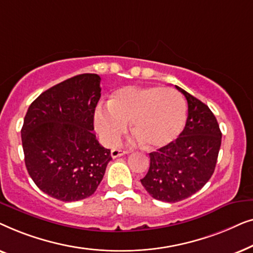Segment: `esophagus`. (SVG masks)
<instances>
[{"label":"esophagus","instance_id":"1","mask_svg":"<svg viewBox=\"0 0 253 253\" xmlns=\"http://www.w3.org/2000/svg\"><path fill=\"white\" fill-rule=\"evenodd\" d=\"M129 152L127 151H124V150H120V148H113L112 152H110V155H112V158H119V157H122L124 154H127Z\"/></svg>","mask_w":253,"mask_h":253}]
</instances>
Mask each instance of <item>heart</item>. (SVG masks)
<instances>
[{
    "label": "heart",
    "instance_id": "b5f03b06",
    "mask_svg": "<svg viewBox=\"0 0 253 253\" xmlns=\"http://www.w3.org/2000/svg\"><path fill=\"white\" fill-rule=\"evenodd\" d=\"M186 106L182 95L172 88L159 86H126L116 89L108 100V108L98 107L95 130L107 145L119 143L130 122L131 132L148 150L172 143L184 129Z\"/></svg>",
    "mask_w": 253,
    "mask_h": 253
}]
</instances>
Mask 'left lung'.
I'll return each instance as SVG.
<instances>
[{
	"mask_svg": "<svg viewBox=\"0 0 253 253\" xmlns=\"http://www.w3.org/2000/svg\"><path fill=\"white\" fill-rule=\"evenodd\" d=\"M188 101V119L178 138L150 153V169L140 179L154 199L176 203L209 182L221 146L219 124L205 103L176 86Z\"/></svg>",
	"mask_w": 253,
	"mask_h": 253,
	"instance_id": "left-lung-1",
	"label": "left lung"
}]
</instances>
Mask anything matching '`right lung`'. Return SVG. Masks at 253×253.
Returning <instances> with one entry per match:
<instances>
[{"instance_id":"obj_1","label":"right lung","mask_w":253,"mask_h":253,"mask_svg":"<svg viewBox=\"0 0 253 253\" xmlns=\"http://www.w3.org/2000/svg\"><path fill=\"white\" fill-rule=\"evenodd\" d=\"M100 81L83 74L60 83L41 93L24 119L27 171L41 191L62 202L92 196L112 160L110 150L92 132Z\"/></svg>"}]
</instances>
